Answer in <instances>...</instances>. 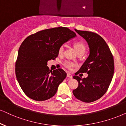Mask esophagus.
Here are the masks:
<instances>
[{
    "mask_svg": "<svg viewBox=\"0 0 126 126\" xmlns=\"http://www.w3.org/2000/svg\"><path fill=\"white\" fill-rule=\"evenodd\" d=\"M67 77L70 78V79H72L73 78L72 75H71L70 73H67Z\"/></svg>",
    "mask_w": 126,
    "mask_h": 126,
    "instance_id": "esophagus-1",
    "label": "esophagus"
}]
</instances>
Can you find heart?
Segmentation results:
<instances>
[{"instance_id": "obj_1", "label": "heart", "mask_w": 126, "mask_h": 126, "mask_svg": "<svg viewBox=\"0 0 126 126\" xmlns=\"http://www.w3.org/2000/svg\"><path fill=\"white\" fill-rule=\"evenodd\" d=\"M74 48L76 49V50L77 52H81V51H85V45L82 42H79V41H77V42H76L74 44ZM64 47L63 45L60 46L59 49V54H63V52H64ZM63 65L65 67L68 68V70H71L72 68L76 66V64H74V63L71 62L69 61H66L64 63H63Z\"/></svg>"}]
</instances>
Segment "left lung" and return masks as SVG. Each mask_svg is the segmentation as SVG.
<instances>
[{
    "label": "left lung",
    "instance_id": "left-lung-1",
    "mask_svg": "<svg viewBox=\"0 0 126 126\" xmlns=\"http://www.w3.org/2000/svg\"><path fill=\"white\" fill-rule=\"evenodd\" d=\"M88 43L90 55L73 79L79 86L73 91L76 98L84 102H92L103 96L109 88L113 76L114 60L109 47L101 36L92 32L75 30ZM87 72L88 77L76 75Z\"/></svg>",
    "mask_w": 126,
    "mask_h": 126
}]
</instances>
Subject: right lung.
I'll list each match as a JSON object with an SVG mask.
<instances>
[{"mask_svg":"<svg viewBox=\"0 0 126 126\" xmlns=\"http://www.w3.org/2000/svg\"><path fill=\"white\" fill-rule=\"evenodd\" d=\"M76 36L74 32L60 27L38 31L22 42L15 71L19 85L27 96L43 101L55 95L67 74L62 68L50 70L47 61L55 59L60 46Z\"/></svg>","mask_w":126,"mask_h":126,"instance_id":"add662e5","label":"right lung"}]
</instances>
